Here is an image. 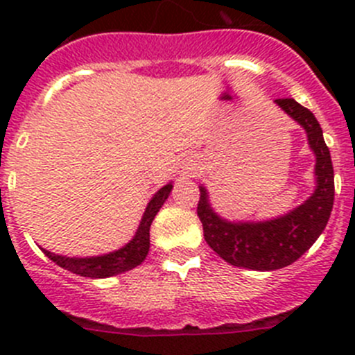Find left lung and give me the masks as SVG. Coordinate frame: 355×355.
<instances>
[{
	"label": "left lung",
	"instance_id": "obj_1",
	"mask_svg": "<svg viewBox=\"0 0 355 355\" xmlns=\"http://www.w3.org/2000/svg\"><path fill=\"white\" fill-rule=\"evenodd\" d=\"M275 103L306 130L309 148L316 155L314 194L285 216L257 223H232L214 213L206 189L199 187L198 216L207 245L232 266L256 271L280 270L295 263L323 234L335 199L330 149L314 114L292 98L275 99Z\"/></svg>",
	"mask_w": 355,
	"mask_h": 355
}]
</instances>
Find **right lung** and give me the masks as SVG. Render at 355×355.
Masks as SVG:
<instances>
[{
  "mask_svg": "<svg viewBox=\"0 0 355 355\" xmlns=\"http://www.w3.org/2000/svg\"><path fill=\"white\" fill-rule=\"evenodd\" d=\"M171 187H173L171 184L164 185V187H161L159 191L153 196L148 207H146L144 216H142L141 225H139L134 239H132L127 245L121 247V249L110 254H103V256L92 257L58 256V254H53L44 249H42V252H44L53 263L65 268V270L71 271V273L80 275V277L108 278L114 277V275L125 273V271H130L132 268L139 266V264L146 259V256H148L149 228H151V223L153 220H155L157 211H159V207L163 206V202L168 199V196H170Z\"/></svg>",
  "mask_w": 355,
  "mask_h": 355,
  "instance_id": "1",
  "label": "right lung"
}]
</instances>
